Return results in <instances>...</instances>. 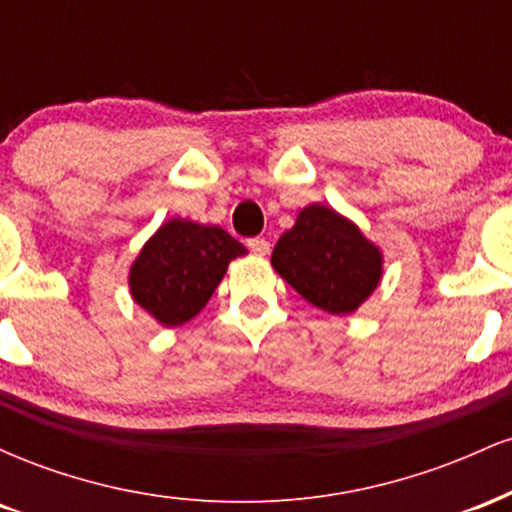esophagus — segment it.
Here are the masks:
<instances>
[{
  "label": "esophagus",
  "mask_w": 512,
  "mask_h": 512,
  "mask_svg": "<svg viewBox=\"0 0 512 512\" xmlns=\"http://www.w3.org/2000/svg\"><path fill=\"white\" fill-rule=\"evenodd\" d=\"M248 248L255 252V255H260V257H264V255H269V240H264V238H250L248 240Z\"/></svg>",
  "instance_id": "1"
}]
</instances>
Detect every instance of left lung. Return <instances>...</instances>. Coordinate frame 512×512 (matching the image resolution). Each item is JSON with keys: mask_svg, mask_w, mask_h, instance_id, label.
I'll return each mask as SVG.
<instances>
[{"mask_svg": "<svg viewBox=\"0 0 512 512\" xmlns=\"http://www.w3.org/2000/svg\"><path fill=\"white\" fill-rule=\"evenodd\" d=\"M383 250L354 221L327 204H308L276 240L272 267L308 303L351 315L383 279Z\"/></svg>", "mask_w": 512, "mask_h": 512, "instance_id": "8db88e82", "label": "left lung"}]
</instances>
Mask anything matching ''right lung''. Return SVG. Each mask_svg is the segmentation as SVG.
<instances>
[{
    "label": "right lung",
    "mask_w": 512,
    "mask_h": 512,
    "mask_svg": "<svg viewBox=\"0 0 512 512\" xmlns=\"http://www.w3.org/2000/svg\"><path fill=\"white\" fill-rule=\"evenodd\" d=\"M248 255L221 226L168 219L129 267V293L158 325L180 327L202 313L228 264Z\"/></svg>",
    "instance_id": "obj_1"
}]
</instances>
